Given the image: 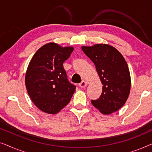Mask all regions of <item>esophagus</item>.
Segmentation results:
<instances>
[{
    "mask_svg": "<svg viewBox=\"0 0 152 152\" xmlns=\"http://www.w3.org/2000/svg\"><path fill=\"white\" fill-rule=\"evenodd\" d=\"M87 85H88V83H87L86 81H84V80H83L82 82L80 83V88H84L86 86H87Z\"/></svg>",
    "mask_w": 152,
    "mask_h": 152,
    "instance_id": "esophagus-1",
    "label": "esophagus"
}]
</instances>
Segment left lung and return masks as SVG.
Listing matches in <instances>:
<instances>
[{"label": "left lung", "mask_w": 152, "mask_h": 152, "mask_svg": "<svg viewBox=\"0 0 152 152\" xmlns=\"http://www.w3.org/2000/svg\"><path fill=\"white\" fill-rule=\"evenodd\" d=\"M94 63L102 86V93L91 103L104 115L119 110L127 100L131 89L130 72L122 54L105 43L82 46Z\"/></svg>", "instance_id": "8db88e82"}]
</instances>
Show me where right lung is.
Instances as JSON below:
<instances>
[{
	"label": "right lung",
	"mask_w": 152,
	"mask_h": 152,
	"mask_svg": "<svg viewBox=\"0 0 152 152\" xmlns=\"http://www.w3.org/2000/svg\"><path fill=\"white\" fill-rule=\"evenodd\" d=\"M50 42L37 50L27 68L25 84L31 100L41 111L56 114L69 103L75 86L68 81L63 63L73 51Z\"/></svg>",
	"instance_id": "obj_1"
}]
</instances>
